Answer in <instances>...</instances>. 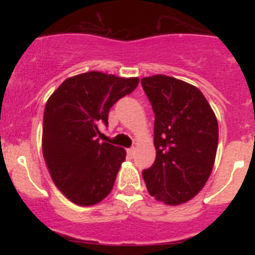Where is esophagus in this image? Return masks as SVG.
I'll list each match as a JSON object with an SVG mask.
<instances>
[{"label": "esophagus", "mask_w": 255, "mask_h": 255, "mask_svg": "<svg viewBox=\"0 0 255 255\" xmlns=\"http://www.w3.org/2000/svg\"><path fill=\"white\" fill-rule=\"evenodd\" d=\"M128 154L129 155H134L135 154V148L134 147H131V148H129V149H128Z\"/></svg>", "instance_id": "34e87169"}]
</instances>
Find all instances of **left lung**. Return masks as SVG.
Returning <instances> with one entry per match:
<instances>
[{"label": "left lung", "mask_w": 255, "mask_h": 255, "mask_svg": "<svg viewBox=\"0 0 255 255\" xmlns=\"http://www.w3.org/2000/svg\"><path fill=\"white\" fill-rule=\"evenodd\" d=\"M154 112L155 159L143 179L157 200L185 203L199 193L215 163L218 124L203 93L166 75L141 79Z\"/></svg>", "instance_id": "left-lung-1"}]
</instances>
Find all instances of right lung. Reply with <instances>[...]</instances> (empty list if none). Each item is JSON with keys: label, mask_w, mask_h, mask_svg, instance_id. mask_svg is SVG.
<instances>
[{"label": "right lung", "mask_w": 255, "mask_h": 255, "mask_svg": "<svg viewBox=\"0 0 255 255\" xmlns=\"http://www.w3.org/2000/svg\"><path fill=\"white\" fill-rule=\"evenodd\" d=\"M138 78L89 71L66 79L49 97L43 117V155L52 180L79 206H93L112 190L124 148L101 141L98 125L138 87Z\"/></svg>", "instance_id": "add662e5"}]
</instances>
